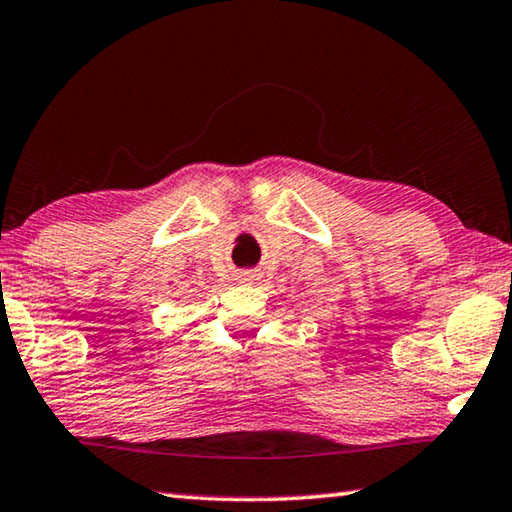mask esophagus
<instances>
[{
    "label": "esophagus",
    "instance_id": "esophagus-1",
    "mask_svg": "<svg viewBox=\"0 0 512 512\" xmlns=\"http://www.w3.org/2000/svg\"><path fill=\"white\" fill-rule=\"evenodd\" d=\"M238 279H240V283H247V286H251V283H256V272H242Z\"/></svg>",
    "mask_w": 512,
    "mask_h": 512
}]
</instances>
